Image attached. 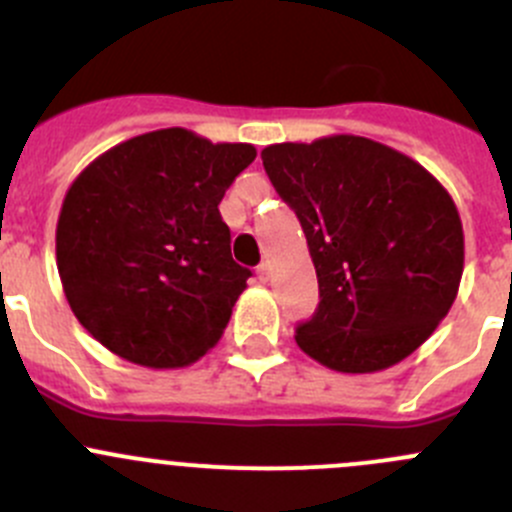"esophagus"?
<instances>
[{
    "instance_id": "obj_1",
    "label": "esophagus",
    "mask_w": 512,
    "mask_h": 512,
    "mask_svg": "<svg viewBox=\"0 0 512 512\" xmlns=\"http://www.w3.org/2000/svg\"><path fill=\"white\" fill-rule=\"evenodd\" d=\"M257 277H260L262 282H270V277H272V267H270V262H262V265L257 267Z\"/></svg>"
}]
</instances>
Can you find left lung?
<instances>
[{"label":"left lung","instance_id":"1","mask_svg":"<svg viewBox=\"0 0 512 512\" xmlns=\"http://www.w3.org/2000/svg\"><path fill=\"white\" fill-rule=\"evenodd\" d=\"M272 185L297 215L319 282L299 349L344 374L416 352L451 309L463 275V225L423 165L361 136L275 143Z\"/></svg>","mask_w":512,"mask_h":512}]
</instances>
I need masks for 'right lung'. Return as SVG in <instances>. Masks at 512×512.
Masks as SVG:
<instances>
[{
	"label": "right lung",
	"instance_id": "add662e5",
	"mask_svg": "<svg viewBox=\"0 0 512 512\" xmlns=\"http://www.w3.org/2000/svg\"><path fill=\"white\" fill-rule=\"evenodd\" d=\"M257 156L185 128L143 133L71 183L56 225L61 285L86 332L151 369L198 361L223 337L247 267L218 205Z\"/></svg>",
	"mask_w": 512,
	"mask_h": 512
}]
</instances>
